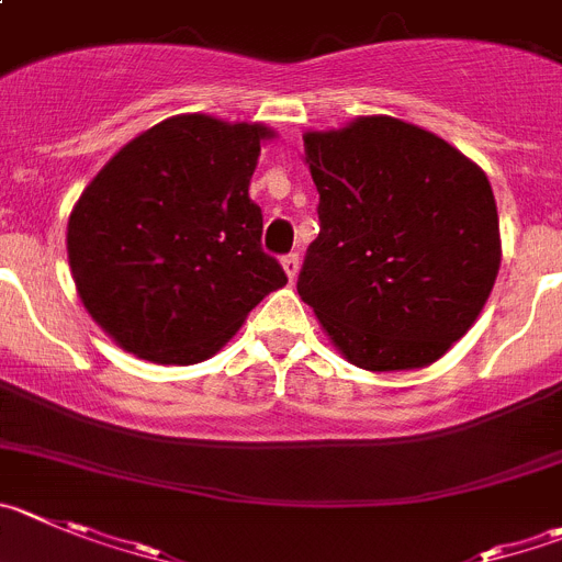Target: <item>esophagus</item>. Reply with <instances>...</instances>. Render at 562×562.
I'll return each mask as SVG.
<instances>
[{"label":"esophagus","instance_id":"esophagus-1","mask_svg":"<svg viewBox=\"0 0 562 562\" xmlns=\"http://www.w3.org/2000/svg\"><path fill=\"white\" fill-rule=\"evenodd\" d=\"M281 265H284V272L290 276V281H295L297 270H301V259H297V254H286L284 259H281Z\"/></svg>","mask_w":562,"mask_h":562}]
</instances>
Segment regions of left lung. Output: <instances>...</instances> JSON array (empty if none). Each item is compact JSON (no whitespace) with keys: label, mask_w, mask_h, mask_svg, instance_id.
Masks as SVG:
<instances>
[{"label":"left lung","mask_w":562,"mask_h":562,"mask_svg":"<svg viewBox=\"0 0 562 562\" xmlns=\"http://www.w3.org/2000/svg\"><path fill=\"white\" fill-rule=\"evenodd\" d=\"M303 147L321 234L297 295L357 368L431 364L473 326L496 281L498 211L485 172L393 116L306 133Z\"/></svg>","instance_id":"obj_1"}]
</instances>
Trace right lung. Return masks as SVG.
<instances>
[{"label":"right lung","mask_w":562,"mask_h":562,"mask_svg":"<svg viewBox=\"0 0 562 562\" xmlns=\"http://www.w3.org/2000/svg\"><path fill=\"white\" fill-rule=\"evenodd\" d=\"M267 136L261 125L175 116L86 187L66 234L71 276L122 348L161 364L203 362L286 284L247 194Z\"/></svg>","instance_id":"obj_1"}]
</instances>
